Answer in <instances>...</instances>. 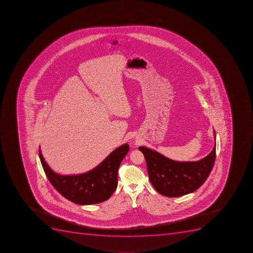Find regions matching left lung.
Masks as SVG:
<instances>
[{"instance_id":"8db88e82","label":"left lung","mask_w":253,"mask_h":253,"mask_svg":"<svg viewBox=\"0 0 253 253\" xmlns=\"http://www.w3.org/2000/svg\"><path fill=\"white\" fill-rule=\"evenodd\" d=\"M214 134L215 140L214 130ZM215 147L214 143L209 155L196 162L174 161L147 147L138 149L146 159L149 179L155 189L164 196L179 197L204 184L214 166Z\"/></svg>"}]
</instances>
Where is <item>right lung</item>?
<instances>
[{
    "instance_id": "add662e5",
    "label": "right lung",
    "mask_w": 253,
    "mask_h": 253,
    "mask_svg": "<svg viewBox=\"0 0 253 253\" xmlns=\"http://www.w3.org/2000/svg\"><path fill=\"white\" fill-rule=\"evenodd\" d=\"M129 150L126 143L115 149L93 170L74 175H62L52 170L40 149L39 157L47 178L62 196L79 205H89L106 201L115 192L119 166Z\"/></svg>"
}]
</instances>
